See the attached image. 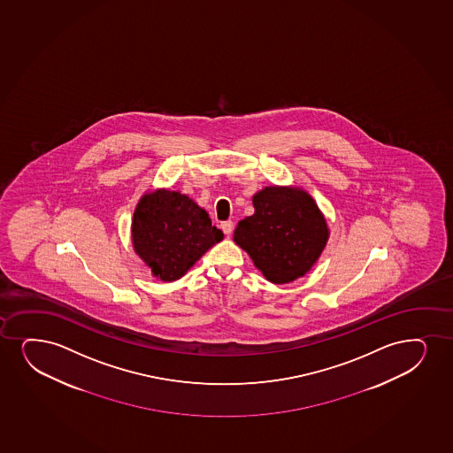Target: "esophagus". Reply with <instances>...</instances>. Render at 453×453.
Here are the masks:
<instances>
[{"label":"esophagus","instance_id":"esophagus-1","mask_svg":"<svg viewBox=\"0 0 453 453\" xmlns=\"http://www.w3.org/2000/svg\"><path fill=\"white\" fill-rule=\"evenodd\" d=\"M221 229H223L224 234H230L232 230H234V223L232 221H224V223H221Z\"/></svg>","mask_w":453,"mask_h":453}]
</instances>
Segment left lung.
Wrapping results in <instances>:
<instances>
[{"label":"left lung","mask_w":453,"mask_h":453,"mask_svg":"<svg viewBox=\"0 0 453 453\" xmlns=\"http://www.w3.org/2000/svg\"><path fill=\"white\" fill-rule=\"evenodd\" d=\"M255 213L241 219L234 241L273 284L307 274L322 255L330 229L318 203L297 186H265L251 196Z\"/></svg>","instance_id":"left-lung-1"}]
</instances>
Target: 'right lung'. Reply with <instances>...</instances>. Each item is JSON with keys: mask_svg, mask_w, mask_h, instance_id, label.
Instances as JSON below:
<instances>
[{"mask_svg": "<svg viewBox=\"0 0 453 453\" xmlns=\"http://www.w3.org/2000/svg\"><path fill=\"white\" fill-rule=\"evenodd\" d=\"M209 213L179 190H148L140 196L131 223L135 255L156 280L185 276L211 247L223 240Z\"/></svg>", "mask_w": 453, "mask_h": 453, "instance_id": "obj_1", "label": "right lung"}]
</instances>
